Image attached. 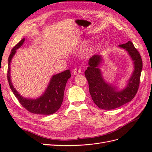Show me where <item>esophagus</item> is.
Returning a JSON list of instances; mask_svg holds the SVG:
<instances>
[{
	"instance_id": "1",
	"label": "esophagus",
	"mask_w": 152,
	"mask_h": 152,
	"mask_svg": "<svg viewBox=\"0 0 152 152\" xmlns=\"http://www.w3.org/2000/svg\"><path fill=\"white\" fill-rule=\"evenodd\" d=\"M82 72V68L80 67V68H75L74 70H73V74L74 75H77V74H79L80 73H81Z\"/></svg>"
}]
</instances>
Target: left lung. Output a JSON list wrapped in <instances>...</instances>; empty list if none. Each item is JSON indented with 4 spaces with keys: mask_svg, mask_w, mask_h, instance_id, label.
Wrapping results in <instances>:
<instances>
[{
    "mask_svg": "<svg viewBox=\"0 0 152 152\" xmlns=\"http://www.w3.org/2000/svg\"><path fill=\"white\" fill-rule=\"evenodd\" d=\"M118 46L126 49L134 61V70L125 89L117 91L116 87L107 84L104 80L98 68L102 60L101 55H94L89 59V66L85 71V76L88 81L92 99L101 109L112 110L121 107L131 102L139 89L142 67L140 54L131 41Z\"/></svg>",
    "mask_w": 152,
    "mask_h": 152,
    "instance_id": "1",
    "label": "left lung"
}]
</instances>
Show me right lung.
Segmentation results:
<instances>
[{
	"instance_id": "1",
	"label": "right lung",
	"mask_w": 152,
	"mask_h": 152,
	"mask_svg": "<svg viewBox=\"0 0 152 152\" xmlns=\"http://www.w3.org/2000/svg\"><path fill=\"white\" fill-rule=\"evenodd\" d=\"M24 41L25 39H23L20 42H18L12 48L9 56L7 75L9 85L20 103L28 112L32 113L41 115L53 114L56 112L61 106L66 82L71 77L70 71L66 70L53 75L45 93L40 98L27 99L22 97L12 84L10 77V63L12 57L16 52V49L21 46Z\"/></svg>"
}]
</instances>
